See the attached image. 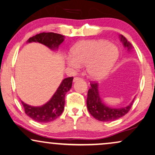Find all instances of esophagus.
I'll return each instance as SVG.
<instances>
[{"label":"esophagus","mask_w":155,"mask_h":155,"mask_svg":"<svg viewBox=\"0 0 155 155\" xmlns=\"http://www.w3.org/2000/svg\"><path fill=\"white\" fill-rule=\"evenodd\" d=\"M79 79H81V78H80V77H77V76H76V77H74V81L76 82V81H77L78 80H79Z\"/></svg>","instance_id":"1"}]
</instances>
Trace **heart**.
<instances>
[{"instance_id": "heart-1", "label": "heart", "mask_w": 155, "mask_h": 155, "mask_svg": "<svg viewBox=\"0 0 155 155\" xmlns=\"http://www.w3.org/2000/svg\"><path fill=\"white\" fill-rule=\"evenodd\" d=\"M70 54L66 58L68 66L79 68L86 65L87 74L94 79L107 76L119 56L118 48L103 39L81 41L72 47Z\"/></svg>"}]
</instances>
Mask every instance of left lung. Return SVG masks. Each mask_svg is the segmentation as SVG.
Returning <instances> with one entry per match:
<instances>
[{
	"label": "left lung",
	"instance_id": "obj_1",
	"mask_svg": "<svg viewBox=\"0 0 155 155\" xmlns=\"http://www.w3.org/2000/svg\"><path fill=\"white\" fill-rule=\"evenodd\" d=\"M121 41L127 49V51H130L133 46L130 42L127 41V38L122 35L119 36ZM134 99L130 104L122 108H113L106 105L101 100L99 92V85L97 83L92 82L91 88L88 91L87 105L89 112L91 116L97 120L101 121H111L117 120L123 116H124L130 110Z\"/></svg>",
	"mask_w": 155,
	"mask_h": 155
}]
</instances>
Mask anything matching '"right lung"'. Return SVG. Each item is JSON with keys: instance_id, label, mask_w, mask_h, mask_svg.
I'll list each match as a JSON object with an SVG mask.
<instances>
[{"instance_id": "obj_1", "label": "right lung", "mask_w": 155, "mask_h": 155, "mask_svg": "<svg viewBox=\"0 0 155 155\" xmlns=\"http://www.w3.org/2000/svg\"><path fill=\"white\" fill-rule=\"evenodd\" d=\"M64 41V36L55 33H41L31 37L27 43L38 42L49 48L51 50H58V46ZM73 77L64 79L53 95L51 99L40 107L30 106L21 101L25 113L29 117L38 122H50L61 114L65 104V95L71 89Z\"/></svg>"}]
</instances>
